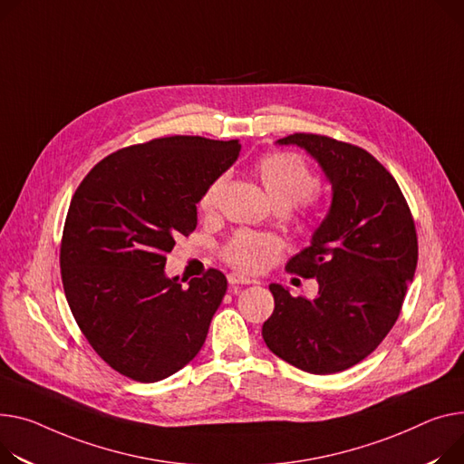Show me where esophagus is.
Segmentation results:
<instances>
[{
    "label": "esophagus",
    "instance_id": "34e87169",
    "mask_svg": "<svg viewBox=\"0 0 464 464\" xmlns=\"http://www.w3.org/2000/svg\"><path fill=\"white\" fill-rule=\"evenodd\" d=\"M227 282L231 285H248V284H254L252 280H248V277H244L240 274H227Z\"/></svg>",
    "mask_w": 464,
    "mask_h": 464
}]
</instances>
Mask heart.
Masks as SVG:
<instances>
[{
    "mask_svg": "<svg viewBox=\"0 0 464 464\" xmlns=\"http://www.w3.org/2000/svg\"><path fill=\"white\" fill-rule=\"evenodd\" d=\"M256 175L277 210L298 208L304 218H312L319 205V175L296 152H270L256 162ZM226 188V175L212 179L203 190L198 207L205 216L218 208ZM282 252V240L276 235L237 231L220 248L222 259L240 270L256 272Z\"/></svg>",
    "mask_w": 464,
    "mask_h": 464,
    "instance_id": "heart-1",
    "label": "heart"
}]
</instances>
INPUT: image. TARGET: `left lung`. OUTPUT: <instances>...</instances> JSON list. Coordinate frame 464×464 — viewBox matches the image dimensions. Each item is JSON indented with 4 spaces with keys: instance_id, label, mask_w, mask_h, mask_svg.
I'll list each match as a JSON object with an SVG mask.
<instances>
[{
    "instance_id": "left-lung-1",
    "label": "left lung",
    "mask_w": 464,
    "mask_h": 464,
    "mask_svg": "<svg viewBox=\"0 0 464 464\" xmlns=\"http://www.w3.org/2000/svg\"><path fill=\"white\" fill-rule=\"evenodd\" d=\"M277 143L310 152L330 179L334 198L312 246L285 266L317 277L319 296H291L270 284L274 312L263 339L305 373H339L372 354L401 314L418 263L414 218L392 173L365 149L305 132Z\"/></svg>"
}]
</instances>
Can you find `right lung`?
<instances>
[{
  "label": "right lung",
  "mask_w": 464,
  "mask_h": 464,
  "mask_svg": "<svg viewBox=\"0 0 464 464\" xmlns=\"http://www.w3.org/2000/svg\"><path fill=\"white\" fill-rule=\"evenodd\" d=\"M238 150L237 140L157 138L108 154L76 188L61 280L82 334L117 373L157 382L201 351L226 276L208 268L184 287L164 266L175 238L196 229L207 184Z\"/></svg>",
  "instance_id": "1"
}]
</instances>
